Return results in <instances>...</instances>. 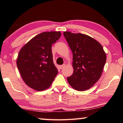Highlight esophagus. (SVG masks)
I'll return each mask as SVG.
<instances>
[{"mask_svg": "<svg viewBox=\"0 0 123 123\" xmlns=\"http://www.w3.org/2000/svg\"><path fill=\"white\" fill-rule=\"evenodd\" d=\"M64 67H65V64H62V65H61V66H60V69H63V68Z\"/></svg>", "mask_w": 123, "mask_h": 123, "instance_id": "34e87169", "label": "esophagus"}]
</instances>
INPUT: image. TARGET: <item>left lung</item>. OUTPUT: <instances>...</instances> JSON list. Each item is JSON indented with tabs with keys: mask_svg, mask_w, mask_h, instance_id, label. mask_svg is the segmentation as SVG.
I'll return each instance as SVG.
<instances>
[{
	"mask_svg": "<svg viewBox=\"0 0 123 123\" xmlns=\"http://www.w3.org/2000/svg\"><path fill=\"white\" fill-rule=\"evenodd\" d=\"M63 35L73 53V73L67 78L73 88L79 91L90 88L101 76L106 61L102 45L88 35L65 31Z\"/></svg>",
	"mask_w": 123,
	"mask_h": 123,
	"instance_id": "1",
	"label": "left lung"
}]
</instances>
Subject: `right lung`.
Masks as SVG:
<instances>
[{
	"label": "right lung",
	"mask_w": 123,
	"mask_h": 123,
	"mask_svg": "<svg viewBox=\"0 0 123 123\" xmlns=\"http://www.w3.org/2000/svg\"><path fill=\"white\" fill-rule=\"evenodd\" d=\"M61 35L59 31L42 32L20 50L17 66L23 80L29 87L42 91L50 86L58 73L53 62L51 46Z\"/></svg>",
	"instance_id": "1"
}]
</instances>
